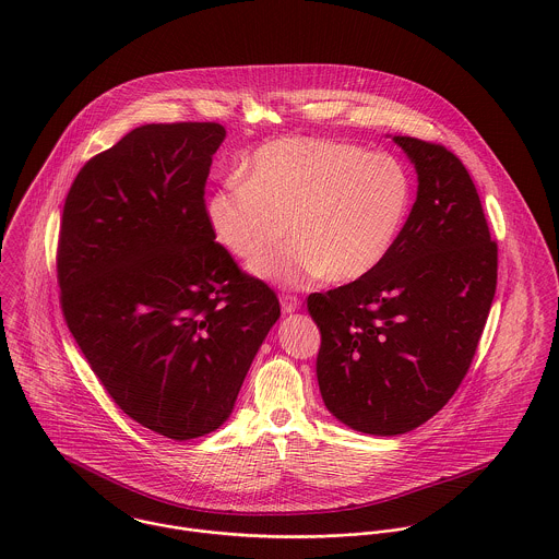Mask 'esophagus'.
<instances>
[{
    "label": "esophagus",
    "instance_id": "esophagus-1",
    "mask_svg": "<svg viewBox=\"0 0 559 559\" xmlns=\"http://www.w3.org/2000/svg\"><path fill=\"white\" fill-rule=\"evenodd\" d=\"M280 304H282V312L284 314H293V312H297L301 308V301L295 295H282Z\"/></svg>",
    "mask_w": 559,
    "mask_h": 559
}]
</instances>
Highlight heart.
Returning <instances> with one entry per match:
<instances>
[{
    "instance_id": "obj_1",
    "label": "heart",
    "mask_w": 559,
    "mask_h": 559,
    "mask_svg": "<svg viewBox=\"0 0 559 559\" xmlns=\"http://www.w3.org/2000/svg\"><path fill=\"white\" fill-rule=\"evenodd\" d=\"M413 180L399 159L320 138L264 144L206 198L213 237L233 255L264 253L251 271L284 286L326 277L357 282L377 271L408 219Z\"/></svg>"
}]
</instances>
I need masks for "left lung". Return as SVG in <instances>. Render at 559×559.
Returning a JSON list of instances; mask_svg holds the SVG:
<instances>
[{
    "mask_svg": "<svg viewBox=\"0 0 559 559\" xmlns=\"http://www.w3.org/2000/svg\"><path fill=\"white\" fill-rule=\"evenodd\" d=\"M394 142L417 171L394 249L370 275L308 297L324 406L381 437L421 426L454 396L497 288V242L463 160L417 138Z\"/></svg>",
    "mask_w": 559,
    "mask_h": 559,
    "instance_id": "1",
    "label": "left lung"
}]
</instances>
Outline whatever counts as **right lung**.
<instances>
[{
  "label": "right lung",
  "instance_id": "add662e5",
  "mask_svg": "<svg viewBox=\"0 0 559 559\" xmlns=\"http://www.w3.org/2000/svg\"><path fill=\"white\" fill-rule=\"evenodd\" d=\"M224 138L217 122L133 129L81 167L60 226V304L83 357L131 419L174 441L230 417L280 319L206 222Z\"/></svg>",
  "mask_w": 559,
  "mask_h": 559
}]
</instances>
